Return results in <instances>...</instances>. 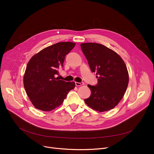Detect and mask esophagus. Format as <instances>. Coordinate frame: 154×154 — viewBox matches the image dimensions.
Here are the masks:
<instances>
[{
	"mask_svg": "<svg viewBox=\"0 0 154 154\" xmlns=\"http://www.w3.org/2000/svg\"><path fill=\"white\" fill-rule=\"evenodd\" d=\"M84 85V83L83 82H75V85L76 86H81V85Z\"/></svg>",
	"mask_w": 154,
	"mask_h": 154,
	"instance_id": "34e87169",
	"label": "esophagus"
}]
</instances>
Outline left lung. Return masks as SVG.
I'll list each match as a JSON object with an SVG mask.
<instances>
[{
	"label": "left lung",
	"instance_id": "obj_1",
	"mask_svg": "<svg viewBox=\"0 0 154 154\" xmlns=\"http://www.w3.org/2000/svg\"><path fill=\"white\" fill-rule=\"evenodd\" d=\"M83 54L98 83L88 85L91 95L84 100L87 106L100 112L114 109L124 97L128 84V73L121 57L114 51L97 43L80 44Z\"/></svg>",
	"mask_w": 154,
	"mask_h": 154
}]
</instances>
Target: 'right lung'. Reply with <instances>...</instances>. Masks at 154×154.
<instances>
[{
    "mask_svg": "<svg viewBox=\"0 0 154 154\" xmlns=\"http://www.w3.org/2000/svg\"><path fill=\"white\" fill-rule=\"evenodd\" d=\"M75 43L61 42L48 46L35 54L29 61L23 75V86L33 106L48 112L63 103L74 82H66L55 77L63 67L65 57Z\"/></svg>",
    "mask_w": 154,
    "mask_h": 154,
    "instance_id": "1",
    "label": "right lung"
}]
</instances>
